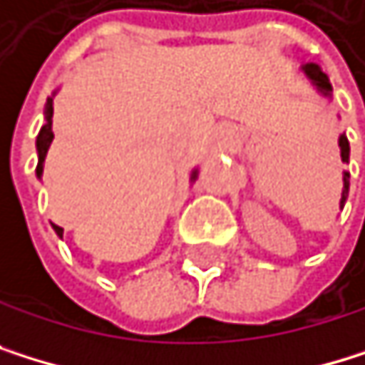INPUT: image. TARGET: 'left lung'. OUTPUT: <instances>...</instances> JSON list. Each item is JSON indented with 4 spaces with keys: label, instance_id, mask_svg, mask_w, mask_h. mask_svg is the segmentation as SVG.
Wrapping results in <instances>:
<instances>
[{
    "label": "left lung",
    "instance_id": "1",
    "mask_svg": "<svg viewBox=\"0 0 365 365\" xmlns=\"http://www.w3.org/2000/svg\"><path fill=\"white\" fill-rule=\"evenodd\" d=\"M302 71H304V76L312 80L316 86H318V91L322 96H331V84H329V78H327V73L318 67V65H304L302 67ZM339 150H341V160L344 163H349V154H351V145H349V139H346V135H341L339 137ZM349 174L344 172V189H341V200H339V207L344 209V202H346V197H349Z\"/></svg>",
    "mask_w": 365,
    "mask_h": 365
}]
</instances>
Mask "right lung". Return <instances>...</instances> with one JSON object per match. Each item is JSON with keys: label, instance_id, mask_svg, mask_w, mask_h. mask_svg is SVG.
I'll list each match as a JSON object with an SVG mask.
<instances>
[{"label": "right lung", "instance_id": "right-lung-1", "mask_svg": "<svg viewBox=\"0 0 365 365\" xmlns=\"http://www.w3.org/2000/svg\"><path fill=\"white\" fill-rule=\"evenodd\" d=\"M51 98H47V104H45V123H43V128L36 137V152H38V165H36V176L41 178L43 176V163H45V156H47V150L51 145V139H53V130H51V115H53V106H51ZM191 178H195V172L191 174ZM53 230H56L58 237H63V228L56 226V224H51Z\"/></svg>", "mask_w": 365, "mask_h": 365}]
</instances>
